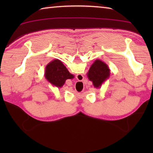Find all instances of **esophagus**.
<instances>
[{
	"instance_id": "34e87169",
	"label": "esophagus",
	"mask_w": 153,
	"mask_h": 153,
	"mask_svg": "<svg viewBox=\"0 0 153 153\" xmlns=\"http://www.w3.org/2000/svg\"><path fill=\"white\" fill-rule=\"evenodd\" d=\"M83 77V76H82ZM79 81H82V79H81V80H79Z\"/></svg>"
}]
</instances>
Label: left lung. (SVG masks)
Returning a JSON list of instances; mask_svg holds the SVG:
<instances>
[{
  "label": "left lung",
  "instance_id": "left-lung-1",
  "mask_svg": "<svg viewBox=\"0 0 153 153\" xmlns=\"http://www.w3.org/2000/svg\"><path fill=\"white\" fill-rule=\"evenodd\" d=\"M87 77L95 88H99L110 77V69L105 62L97 59L92 63L87 73Z\"/></svg>",
  "mask_w": 153,
  "mask_h": 153
}]
</instances>
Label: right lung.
I'll use <instances>...</instances> for the list:
<instances>
[{"instance_id": "obj_1", "label": "right lung", "mask_w": 153, "mask_h": 153, "mask_svg": "<svg viewBox=\"0 0 153 153\" xmlns=\"http://www.w3.org/2000/svg\"><path fill=\"white\" fill-rule=\"evenodd\" d=\"M45 76L46 80L56 88H61L68 79H73L74 76L67 70L66 67L59 59L51 61L45 67Z\"/></svg>"}]
</instances>
